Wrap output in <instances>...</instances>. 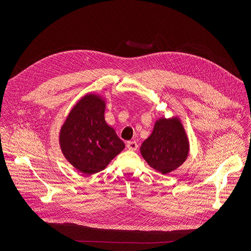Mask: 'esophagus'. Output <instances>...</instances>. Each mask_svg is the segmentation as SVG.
Returning a JSON list of instances; mask_svg holds the SVG:
<instances>
[{
  "mask_svg": "<svg viewBox=\"0 0 251 251\" xmlns=\"http://www.w3.org/2000/svg\"><path fill=\"white\" fill-rule=\"evenodd\" d=\"M127 148L131 151H135L137 148H138V145L137 143L135 141H129L127 142Z\"/></svg>",
  "mask_w": 251,
  "mask_h": 251,
  "instance_id": "obj_1",
  "label": "esophagus"
}]
</instances>
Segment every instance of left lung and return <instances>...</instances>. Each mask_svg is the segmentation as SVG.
<instances>
[{"mask_svg": "<svg viewBox=\"0 0 251 251\" xmlns=\"http://www.w3.org/2000/svg\"><path fill=\"white\" fill-rule=\"evenodd\" d=\"M140 152L150 167L163 175L182 166L189 156L190 143L181 119L159 118L152 134L142 143Z\"/></svg>", "mask_w": 251, "mask_h": 251, "instance_id": "obj_1", "label": "left lung"}]
</instances>
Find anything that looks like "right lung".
I'll list each match as a JSON object with an SVG mask.
<instances>
[{"label":"right lung","mask_w":251,"mask_h":251,"mask_svg":"<svg viewBox=\"0 0 251 251\" xmlns=\"http://www.w3.org/2000/svg\"><path fill=\"white\" fill-rule=\"evenodd\" d=\"M106 100L85 94L68 113L59 132V146L65 159L84 175L104 170L125 148L113 127L106 123Z\"/></svg>","instance_id":"right-lung-1"}]
</instances>
